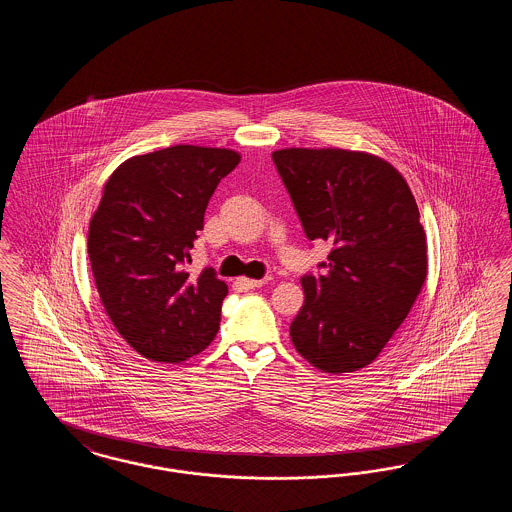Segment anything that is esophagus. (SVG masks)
Listing matches in <instances>:
<instances>
[{"label":"esophagus","mask_w":512,"mask_h":512,"mask_svg":"<svg viewBox=\"0 0 512 512\" xmlns=\"http://www.w3.org/2000/svg\"><path fill=\"white\" fill-rule=\"evenodd\" d=\"M268 278H263V280H253V278H240L238 280V284L245 288V290H255V288H261V286H265L267 284Z\"/></svg>","instance_id":"obj_1"}]
</instances>
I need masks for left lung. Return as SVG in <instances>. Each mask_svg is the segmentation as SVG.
Returning a JSON list of instances; mask_svg holds the SVG:
<instances>
[{
    "label": "left lung",
    "instance_id": "left-lung-1",
    "mask_svg": "<svg viewBox=\"0 0 512 512\" xmlns=\"http://www.w3.org/2000/svg\"><path fill=\"white\" fill-rule=\"evenodd\" d=\"M272 159L305 236L332 245L322 274L301 278L293 345L322 372H355L380 355L424 286L414 195L397 169L365 151L290 147Z\"/></svg>",
    "mask_w": 512,
    "mask_h": 512
}]
</instances>
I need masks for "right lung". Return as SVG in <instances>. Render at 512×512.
<instances>
[{"instance_id":"obj_1","label":"right lung","mask_w":512,"mask_h":512,"mask_svg":"<svg viewBox=\"0 0 512 512\" xmlns=\"http://www.w3.org/2000/svg\"><path fill=\"white\" fill-rule=\"evenodd\" d=\"M222 147L172 146L130 157L103 186L88 255L99 299L132 349L182 363L219 332L228 286L213 268L186 272L207 203L240 163Z\"/></svg>"}]
</instances>
